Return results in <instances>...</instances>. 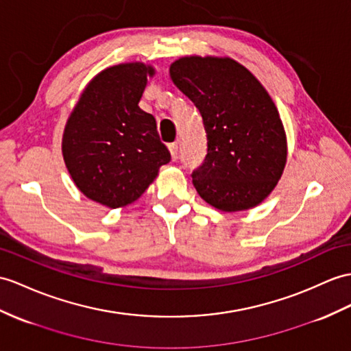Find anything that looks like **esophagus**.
Listing matches in <instances>:
<instances>
[{"label":"esophagus","mask_w":351,"mask_h":351,"mask_svg":"<svg viewBox=\"0 0 351 351\" xmlns=\"http://www.w3.org/2000/svg\"><path fill=\"white\" fill-rule=\"evenodd\" d=\"M168 149H169V153H171V158H173V160H176L178 158V144L177 143L169 144Z\"/></svg>","instance_id":"esophagus-1"}]
</instances>
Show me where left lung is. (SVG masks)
<instances>
[{"label": "left lung", "instance_id": "obj_1", "mask_svg": "<svg viewBox=\"0 0 351 351\" xmlns=\"http://www.w3.org/2000/svg\"><path fill=\"white\" fill-rule=\"evenodd\" d=\"M169 75L199 110L207 132V156L192 174L201 198L226 213L267 199L283 176L287 140L262 83L228 56L178 58Z\"/></svg>", "mask_w": 351, "mask_h": 351}]
</instances>
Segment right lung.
<instances>
[{"instance_id": "add662e5", "label": "right lung", "mask_w": 351, "mask_h": 351, "mask_svg": "<svg viewBox=\"0 0 351 351\" xmlns=\"http://www.w3.org/2000/svg\"><path fill=\"white\" fill-rule=\"evenodd\" d=\"M155 68L126 62L98 73L83 89L62 135V156L74 184L108 208L135 202L171 155L156 121L138 107Z\"/></svg>"}]
</instances>
